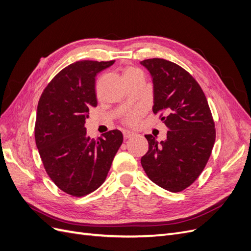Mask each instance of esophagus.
I'll return each mask as SVG.
<instances>
[{"instance_id": "esophagus-1", "label": "esophagus", "mask_w": 251, "mask_h": 251, "mask_svg": "<svg viewBox=\"0 0 251 251\" xmlns=\"http://www.w3.org/2000/svg\"><path fill=\"white\" fill-rule=\"evenodd\" d=\"M134 135H135V133L132 132V131H124V138L125 139L131 138V137H133Z\"/></svg>"}]
</instances>
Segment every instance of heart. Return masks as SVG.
I'll return each instance as SVG.
<instances>
[{"mask_svg": "<svg viewBox=\"0 0 251 251\" xmlns=\"http://www.w3.org/2000/svg\"><path fill=\"white\" fill-rule=\"evenodd\" d=\"M138 71L139 70L136 69V68H127V69H126V71L124 72V77L126 78L127 76H130V75H132V74H134L136 72H138ZM142 114H143V110L142 109H140V108L134 109L130 113H127L126 115V117L124 118L125 124L127 125V126H136V125L139 123V120H140V118L142 116Z\"/></svg>", "mask_w": 251, "mask_h": 251, "instance_id": "heart-1", "label": "heart"}]
</instances>
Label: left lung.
<instances>
[{
	"instance_id": "left-lung-1",
	"label": "left lung",
	"mask_w": 251,
	"mask_h": 251,
	"mask_svg": "<svg viewBox=\"0 0 251 251\" xmlns=\"http://www.w3.org/2000/svg\"><path fill=\"white\" fill-rule=\"evenodd\" d=\"M154 85L153 112L170 131L164 141L144 135L148 153L141 165L160 187L178 193L192 185L203 172L216 140L215 121L197 80L183 68L163 58L140 62Z\"/></svg>"
}]
</instances>
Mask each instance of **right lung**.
<instances>
[{"instance_id":"add662e5","label":"right lung","mask_w":251,"mask_h":251,"mask_svg":"<svg viewBox=\"0 0 251 251\" xmlns=\"http://www.w3.org/2000/svg\"><path fill=\"white\" fill-rule=\"evenodd\" d=\"M115 60H78L60 70L44 89L37 104L34 137L44 168L68 195L83 197L100 187L124 140L112 130L92 139L85 127L96 107L95 76Z\"/></svg>"}]
</instances>
